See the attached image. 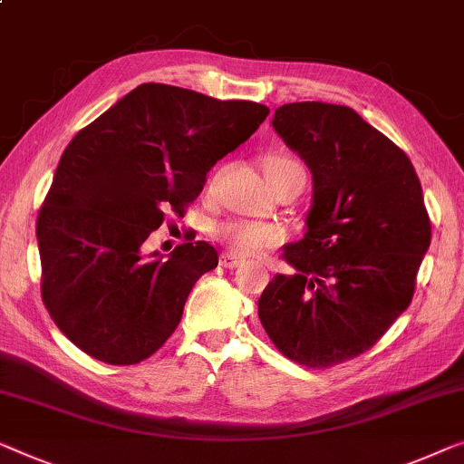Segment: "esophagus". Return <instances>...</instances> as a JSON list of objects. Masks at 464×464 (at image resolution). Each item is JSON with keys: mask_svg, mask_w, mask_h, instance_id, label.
<instances>
[{"mask_svg": "<svg viewBox=\"0 0 464 464\" xmlns=\"http://www.w3.org/2000/svg\"><path fill=\"white\" fill-rule=\"evenodd\" d=\"M219 266L226 267V270H234V267L243 266V259L234 253H221L219 255Z\"/></svg>", "mask_w": 464, "mask_h": 464, "instance_id": "34e87169", "label": "esophagus"}]
</instances>
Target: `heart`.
Returning a JSON list of instances; mask_svg holds the SVG:
<instances>
[{
    "instance_id": "obj_1",
    "label": "heart",
    "mask_w": 464,
    "mask_h": 464,
    "mask_svg": "<svg viewBox=\"0 0 464 464\" xmlns=\"http://www.w3.org/2000/svg\"><path fill=\"white\" fill-rule=\"evenodd\" d=\"M297 169H301L297 160L282 157V154H272L266 159V173L270 179ZM218 238L237 255L253 257V255H261L267 248L278 246L285 240V230L280 226L261 224V221L232 219L218 227Z\"/></svg>"
}]
</instances>
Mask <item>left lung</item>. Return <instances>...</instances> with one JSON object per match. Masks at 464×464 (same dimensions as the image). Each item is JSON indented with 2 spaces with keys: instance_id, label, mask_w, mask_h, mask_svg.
Returning a JSON list of instances; mask_svg holds the SVG:
<instances>
[{
  "instance_id": "1",
  "label": "left lung",
  "mask_w": 464,
  "mask_h": 464,
  "mask_svg": "<svg viewBox=\"0 0 464 464\" xmlns=\"http://www.w3.org/2000/svg\"><path fill=\"white\" fill-rule=\"evenodd\" d=\"M272 127L312 171L305 234L285 246L257 314L286 358L326 368L371 349L411 305L431 245L411 159L349 106L293 102Z\"/></svg>"
}]
</instances>
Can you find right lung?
Returning a JSON list of instances; mask_svg holds the SVG:
<instances>
[{
	"mask_svg": "<svg viewBox=\"0 0 464 464\" xmlns=\"http://www.w3.org/2000/svg\"><path fill=\"white\" fill-rule=\"evenodd\" d=\"M270 109L142 83L83 127L60 157L37 218L42 297L56 326L106 364H138L171 337L218 251L194 240L144 253L152 230L203 190Z\"/></svg>",
	"mask_w": 464,
	"mask_h": 464,
	"instance_id": "1",
	"label": "right lung"
}]
</instances>
